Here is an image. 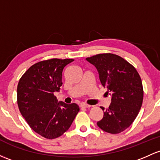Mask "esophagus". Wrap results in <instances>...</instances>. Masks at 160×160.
<instances>
[{
    "mask_svg": "<svg viewBox=\"0 0 160 160\" xmlns=\"http://www.w3.org/2000/svg\"><path fill=\"white\" fill-rule=\"evenodd\" d=\"M91 107L90 105H88V104H86V103H81L80 104V107H82V108H90V107Z\"/></svg>",
    "mask_w": 160,
    "mask_h": 160,
    "instance_id": "1",
    "label": "esophagus"
}]
</instances>
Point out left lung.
I'll return each mask as SVG.
<instances>
[{
  "label": "left lung",
  "instance_id": "8db88e82",
  "mask_svg": "<svg viewBox=\"0 0 160 160\" xmlns=\"http://www.w3.org/2000/svg\"><path fill=\"white\" fill-rule=\"evenodd\" d=\"M86 60L95 66L100 83L112 95L109 108L100 107L103 117L97 126L109 133H120L132 123L142 107L140 76L132 64L113 53H100Z\"/></svg>",
  "mask_w": 160,
  "mask_h": 160
}]
</instances>
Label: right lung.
Here are the masks:
<instances>
[{
	"instance_id": "obj_1",
	"label": "right lung",
	"mask_w": 160,
	"mask_h": 160,
	"mask_svg": "<svg viewBox=\"0 0 160 160\" xmlns=\"http://www.w3.org/2000/svg\"><path fill=\"white\" fill-rule=\"evenodd\" d=\"M73 59L53 58L38 62L23 73L18 85V105L30 127L46 139L63 135L70 127L80 108L76 103L58 102L63 68Z\"/></svg>"
}]
</instances>
